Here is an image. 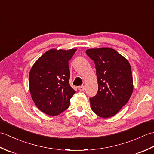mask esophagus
<instances>
[{
    "label": "esophagus",
    "mask_w": 154,
    "mask_h": 154,
    "mask_svg": "<svg viewBox=\"0 0 154 154\" xmlns=\"http://www.w3.org/2000/svg\"><path fill=\"white\" fill-rule=\"evenodd\" d=\"M85 89V86H84V85H81V86H79V87H78V89H79V90L81 91H84Z\"/></svg>",
    "instance_id": "obj_1"
}]
</instances>
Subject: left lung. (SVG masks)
I'll return each instance as SVG.
<instances>
[{"mask_svg": "<svg viewBox=\"0 0 154 154\" xmlns=\"http://www.w3.org/2000/svg\"><path fill=\"white\" fill-rule=\"evenodd\" d=\"M87 55L95 65L99 89L90 98L91 109L98 116L109 118L119 112L129 100L133 79L129 62L114 49H89Z\"/></svg>", "mask_w": 154, "mask_h": 154, "instance_id": "8db88e82", "label": "left lung"}]
</instances>
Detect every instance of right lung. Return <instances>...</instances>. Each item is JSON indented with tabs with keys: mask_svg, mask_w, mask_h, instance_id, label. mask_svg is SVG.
<instances>
[{
	"mask_svg": "<svg viewBox=\"0 0 154 154\" xmlns=\"http://www.w3.org/2000/svg\"><path fill=\"white\" fill-rule=\"evenodd\" d=\"M76 49L45 52L32 66L29 86L32 99L42 112L56 116L68 109L75 91L69 85V61Z\"/></svg>",
	"mask_w": 154,
	"mask_h": 154,
	"instance_id": "right-lung-1",
	"label": "right lung"
}]
</instances>
